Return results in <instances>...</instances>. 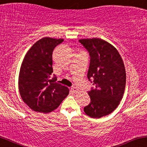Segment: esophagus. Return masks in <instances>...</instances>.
Wrapping results in <instances>:
<instances>
[{
	"instance_id": "obj_1",
	"label": "esophagus",
	"mask_w": 147,
	"mask_h": 147,
	"mask_svg": "<svg viewBox=\"0 0 147 147\" xmlns=\"http://www.w3.org/2000/svg\"><path fill=\"white\" fill-rule=\"evenodd\" d=\"M71 91L73 92L74 93H76V92H78V90L76 87H72L71 88Z\"/></svg>"
}]
</instances>
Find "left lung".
I'll list each match as a JSON object with an SVG mask.
<instances>
[{"label":"left lung","mask_w":147,"mask_h":147,"mask_svg":"<svg viewBox=\"0 0 147 147\" xmlns=\"http://www.w3.org/2000/svg\"><path fill=\"white\" fill-rule=\"evenodd\" d=\"M79 42L90 55L87 78L94 85L88 92L91 100L84 111L92 118L106 116L118 106L124 93L126 76L123 60L117 50L103 39H82Z\"/></svg>","instance_id":"8db88e82"}]
</instances>
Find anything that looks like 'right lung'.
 Returning <instances> with one entry per match:
<instances>
[{
  "mask_svg": "<svg viewBox=\"0 0 147 147\" xmlns=\"http://www.w3.org/2000/svg\"><path fill=\"white\" fill-rule=\"evenodd\" d=\"M62 39L44 37L39 39L26 53L19 76L21 98L32 110L48 113L60 105L69 89L57 82L53 75V52Z\"/></svg>",
  "mask_w": 147,
  "mask_h": 147,
  "instance_id": "obj_1",
  "label": "right lung"
}]
</instances>
